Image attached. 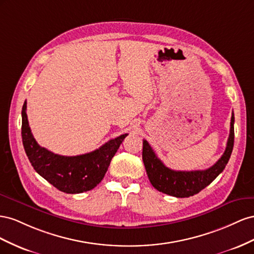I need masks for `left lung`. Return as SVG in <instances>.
I'll list each match as a JSON object with an SVG mask.
<instances>
[{
	"label": "left lung",
	"instance_id": "obj_1",
	"mask_svg": "<svg viewBox=\"0 0 254 254\" xmlns=\"http://www.w3.org/2000/svg\"><path fill=\"white\" fill-rule=\"evenodd\" d=\"M234 146V114L231 117L227 148L215 165L205 170L176 171L163 164L147 140L142 142V161L151 184L158 191L177 198H187L198 193L218 177L226 168Z\"/></svg>",
	"mask_w": 254,
	"mask_h": 254
}]
</instances>
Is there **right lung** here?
<instances>
[{"instance_id":"obj_1","label":"right lung","mask_w":254,"mask_h":254,"mask_svg":"<svg viewBox=\"0 0 254 254\" xmlns=\"http://www.w3.org/2000/svg\"><path fill=\"white\" fill-rule=\"evenodd\" d=\"M22 142L36 172L57 190L66 193H81L95 188L108 169L112 158L127 134L111 139L99 149L76 156H64L40 147L28 126L26 101L22 107Z\"/></svg>"}]
</instances>
